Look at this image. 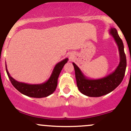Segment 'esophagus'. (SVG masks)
<instances>
[{
	"instance_id": "esophagus-1",
	"label": "esophagus",
	"mask_w": 131,
	"mask_h": 131,
	"mask_svg": "<svg viewBox=\"0 0 131 131\" xmlns=\"http://www.w3.org/2000/svg\"><path fill=\"white\" fill-rule=\"evenodd\" d=\"M69 58H70V59H73V58H74V54H72V53L70 54H69Z\"/></svg>"
}]
</instances>
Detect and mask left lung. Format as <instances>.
I'll list each match as a JSON object with an SVG mask.
<instances>
[{
    "label": "left lung",
    "instance_id": "8db88e82",
    "mask_svg": "<svg viewBox=\"0 0 131 131\" xmlns=\"http://www.w3.org/2000/svg\"><path fill=\"white\" fill-rule=\"evenodd\" d=\"M109 33L117 43L120 55V63L114 72L101 79H89L83 74L77 65L73 63L77 85L80 92L85 96L100 97L106 95L117 88L124 77L127 61L124 43L115 28H112Z\"/></svg>",
    "mask_w": 131,
    "mask_h": 131
}]
</instances>
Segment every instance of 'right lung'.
Returning <instances> with one entry per match:
<instances>
[{"label": "right lung", "mask_w": 131, "mask_h": 131, "mask_svg": "<svg viewBox=\"0 0 131 131\" xmlns=\"http://www.w3.org/2000/svg\"><path fill=\"white\" fill-rule=\"evenodd\" d=\"M68 60V58H65L57 63L54 68L49 79L45 82L40 84H28L19 82L10 76L7 70V66H6V70L10 82L17 90L29 97L41 98L49 96L56 90L59 74Z\"/></svg>", "instance_id": "right-lung-1"}]
</instances>
